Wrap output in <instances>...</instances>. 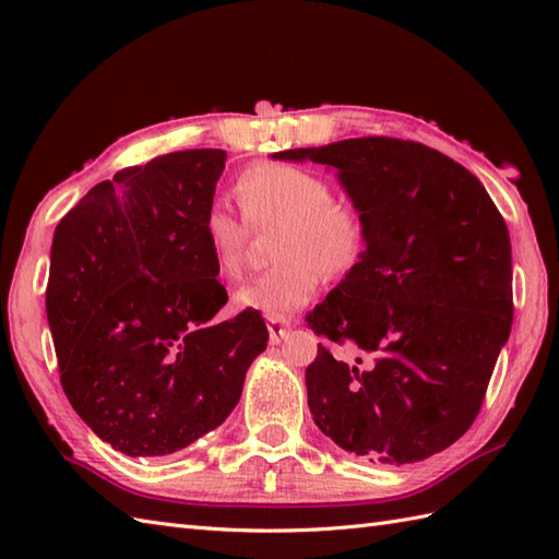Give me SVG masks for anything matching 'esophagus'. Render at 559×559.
Listing matches in <instances>:
<instances>
[{
    "label": "esophagus",
    "instance_id": "obj_1",
    "mask_svg": "<svg viewBox=\"0 0 559 559\" xmlns=\"http://www.w3.org/2000/svg\"><path fill=\"white\" fill-rule=\"evenodd\" d=\"M290 317H269V338L271 343H281L290 331Z\"/></svg>",
    "mask_w": 559,
    "mask_h": 559
}]
</instances>
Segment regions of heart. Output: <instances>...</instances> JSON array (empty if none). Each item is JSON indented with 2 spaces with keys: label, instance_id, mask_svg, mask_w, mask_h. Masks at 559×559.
I'll list each match as a JSON object with an SVG mask.
<instances>
[{
  "label": "heart",
  "instance_id": "heart-1",
  "mask_svg": "<svg viewBox=\"0 0 559 559\" xmlns=\"http://www.w3.org/2000/svg\"><path fill=\"white\" fill-rule=\"evenodd\" d=\"M242 221L221 204L209 206L201 235L221 276L240 269L249 233L271 235L273 266L247 278L233 300L240 310L283 317L310 302L324 273L341 278L360 264L367 221L350 197H336L322 173L293 163L249 165L235 180Z\"/></svg>",
  "mask_w": 559,
  "mask_h": 559
}]
</instances>
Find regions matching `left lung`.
<instances>
[{
  "label": "left lung",
  "mask_w": 559,
  "mask_h": 559,
  "mask_svg": "<svg viewBox=\"0 0 559 559\" xmlns=\"http://www.w3.org/2000/svg\"><path fill=\"white\" fill-rule=\"evenodd\" d=\"M276 158L336 168L367 221L360 264L307 326L374 362L360 370L319 343L305 372L317 427L372 463H415L454 444L512 331L502 213L476 175L418 141L362 136Z\"/></svg>",
  "instance_id": "obj_1"
}]
</instances>
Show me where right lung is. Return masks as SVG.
<instances>
[{"mask_svg":"<svg viewBox=\"0 0 559 559\" xmlns=\"http://www.w3.org/2000/svg\"><path fill=\"white\" fill-rule=\"evenodd\" d=\"M228 153L132 165L59 221L45 310L59 382L93 432L127 456L180 451L228 418L266 348L254 310L216 322L228 293L201 235Z\"/></svg>","mask_w":559,"mask_h":559,"instance_id":"right-lung-1","label":"right lung"}]
</instances>
